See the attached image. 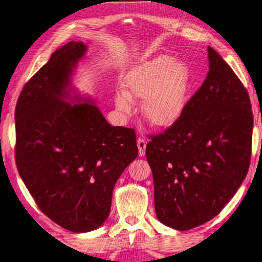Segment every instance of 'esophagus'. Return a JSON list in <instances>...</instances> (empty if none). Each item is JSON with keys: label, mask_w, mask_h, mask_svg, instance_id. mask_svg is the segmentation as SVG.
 Segmentation results:
<instances>
[{"label": "esophagus", "mask_w": 262, "mask_h": 262, "mask_svg": "<svg viewBox=\"0 0 262 262\" xmlns=\"http://www.w3.org/2000/svg\"><path fill=\"white\" fill-rule=\"evenodd\" d=\"M145 147H147V143H145L144 139H140L137 140V148H139V156H144L145 154Z\"/></svg>", "instance_id": "obj_1"}]
</instances>
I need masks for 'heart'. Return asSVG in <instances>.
Wrapping results in <instances>:
<instances>
[{"instance_id": "b5f03b06", "label": "heart", "mask_w": 262, "mask_h": 262, "mask_svg": "<svg viewBox=\"0 0 262 262\" xmlns=\"http://www.w3.org/2000/svg\"><path fill=\"white\" fill-rule=\"evenodd\" d=\"M192 89V73L185 62L159 55L133 68L125 78V94L117 97L121 111L129 100H144L142 114L150 126L166 129L183 115Z\"/></svg>"}]
</instances>
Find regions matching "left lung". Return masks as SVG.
I'll return each mask as SVG.
<instances>
[{
  "label": "left lung",
  "instance_id": "8db88e82",
  "mask_svg": "<svg viewBox=\"0 0 262 262\" xmlns=\"http://www.w3.org/2000/svg\"><path fill=\"white\" fill-rule=\"evenodd\" d=\"M209 72L173 126L149 137L155 210L166 227L185 231L214 219L247 174L253 114L241 79L214 48Z\"/></svg>",
  "mask_w": 262,
  "mask_h": 262
}]
</instances>
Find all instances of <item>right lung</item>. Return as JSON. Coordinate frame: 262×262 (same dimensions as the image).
Returning <instances> with one entry per match:
<instances>
[{
  "mask_svg": "<svg viewBox=\"0 0 262 262\" xmlns=\"http://www.w3.org/2000/svg\"><path fill=\"white\" fill-rule=\"evenodd\" d=\"M85 52L81 41L56 50L24 85L15 112L21 180L43 214L77 233L106 221L114 186L139 154L133 128L111 126L94 100L70 94Z\"/></svg>",
  "mask_w": 262,
  "mask_h": 262,
  "instance_id": "obj_1",
  "label": "right lung"
}]
</instances>
